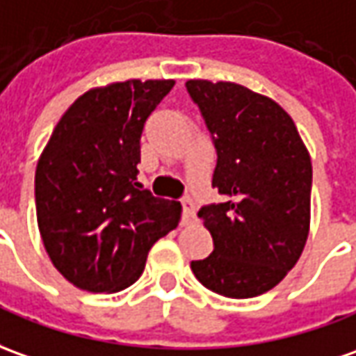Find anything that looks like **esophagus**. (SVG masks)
<instances>
[{
  "label": "esophagus",
  "mask_w": 356,
  "mask_h": 356,
  "mask_svg": "<svg viewBox=\"0 0 356 356\" xmlns=\"http://www.w3.org/2000/svg\"><path fill=\"white\" fill-rule=\"evenodd\" d=\"M182 222L184 225H193L197 217H195V203L192 197H184L182 200Z\"/></svg>",
  "instance_id": "34e87169"
}]
</instances>
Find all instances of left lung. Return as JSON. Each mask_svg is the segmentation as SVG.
I'll return each mask as SVG.
<instances>
[{
  "label": "left lung",
  "mask_w": 356,
  "mask_h": 356,
  "mask_svg": "<svg viewBox=\"0 0 356 356\" xmlns=\"http://www.w3.org/2000/svg\"><path fill=\"white\" fill-rule=\"evenodd\" d=\"M186 89L213 137V188L225 195L197 213L215 248L192 261L193 275L227 298L264 295L295 267L308 238V149L269 97L230 81L190 79Z\"/></svg>",
  "instance_id": "obj_1"
}]
</instances>
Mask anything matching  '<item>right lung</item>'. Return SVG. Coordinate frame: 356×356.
I'll return each instance as SVG.
<instances>
[{"mask_svg":"<svg viewBox=\"0 0 356 356\" xmlns=\"http://www.w3.org/2000/svg\"><path fill=\"white\" fill-rule=\"evenodd\" d=\"M172 87L129 79L87 90L44 147L34 176L38 229L54 267L77 289L134 285L151 246L180 222V203L137 182L141 131Z\"/></svg>","mask_w":356,"mask_h":356,"instance_id":"obj_1","label":"right lung"}]
</instances>
